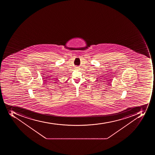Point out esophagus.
I'll return each instance as SVG.
<instances>
[{"mask_svg": "<svg viewBox=\"0 0 155 155\" xmlns=\"http://www.w3.org/2000/svg\"><path fill=\"white\" fill-rule=\"evenodd\" d=\"M75 68H76V69H77L78 68V67H75Z\"/></svg>", "mask_w": 155, "mask_h": 155, "instance_id": "obj_1", "label": "esophagus"}]
</instances>
